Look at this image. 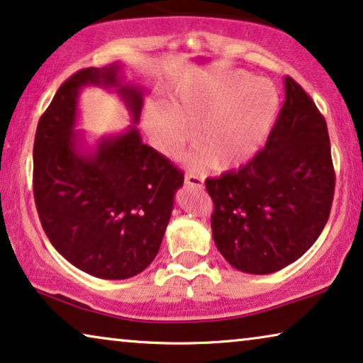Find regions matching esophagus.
<instances>
[{
	"label": "esophagus",
	"instance_id": "esophagus-1",
	"mask_svg": "<svg viewBox=\"0 0 363 363\" xmlns=\"http://www.w3.org/2000/svg\"><path fill=\"white\" fill-rule=\"evenodd\" d=\"M184 181H186L187 186H192V187L201 189L203 186V177L199 174H194V172H187L186 177H184Z\"/></svg>",
	"mask_w": 363,
	"mask_h": 363
}]
</instances>
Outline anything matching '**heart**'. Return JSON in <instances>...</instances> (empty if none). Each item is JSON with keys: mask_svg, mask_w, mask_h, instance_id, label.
<instances>
[{"mask_svg": "<svg viewBox=\"0 0 363 363\" xmlns=\"http://www.w3.org/2000/svg\"><path fill=\"white\" fill-rule=\"evenodd\" d=\"M278 110V90L272 82L230 72L206 84L181 86L169 101L151 100L145 125L155 146L169 156L192 140L196 126L199 156L207 157L213 169L233 171L262 151Z\"/></svg>", "mask_w": 363, "mask_h": 363, "instance_id": "1", "label": "heart"}]
</instances>
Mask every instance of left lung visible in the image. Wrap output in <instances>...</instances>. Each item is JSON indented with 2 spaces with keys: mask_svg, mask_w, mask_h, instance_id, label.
Wrapping results in <instances>:
<instances>
[{
  "mask_svg": "<svg viewBox=\"0 0 363 363\" xmlns=\"http://www.w3.org/2000/svg\"><path fill=\"white\" fill-rule=\"evenodd\" d=\"M284 94L255 160L206 181L213 242L243 273L269 274L303 257L333 207L335 172L324 116L291 77L284 79Z\"/></svg>",
  "mask_w": 363,
  "mask_h": 363,
  "instance_id": "left-lung-1",
  "label": "left lung"
}]
</instances>
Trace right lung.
<instances>
[{
	"label": "right lung",
	"instance_id": "add662e5",
	"mask_svg": "<svg viewBox=\"0 0 363 363\" xmlns=\"http://www.w3.org/2000/svg\"><path fill=\"white\" fill-rule=\"evenodd\" d=\"M120 65L89 67L59 86L34 138V202L50 243L91 277L126 279L160 252L184 172L141 141L136 126L82 151L79 91L116 86L138 123L143 91L120 82Z\"/></svg>",
	"mask_w": 363,
	"mask_h": 363
}]
</instances>
